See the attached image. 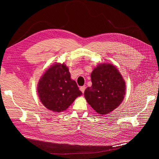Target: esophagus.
Masks as SVG:
<instances>
[{"label": "esophagus", "mask_w": 159, "mask_h": 159, "mask_svg": "<svg viewBox=\"0 0 159 159\" xmlns=\"http://www.w3.org/2000/svg\"><path fill=\"white\" fill-rule=\"evenodd\" d=\"M80 90L81 92H82L83 93H84V91H85V85H84V86H81V87H80Z\"/></svg>", "instance_id": "1"}]
</instances>
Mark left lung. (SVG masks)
<instances>
[{"label":"left lung","mask_w":159,"mask_h":159,"mask_svg":"<svg viewBox=\"0 0 159 159\" xmlns=\"http://www.w3.org/2000/svg\"><path fill=\"white\" fill-rule=\"evenodd\" d=\"M92 85L86 88L84 96L96 112L105 115L121 104L125 95V82L114 66L102 64L91 74Z\"/></svg>","instance_id":"1"}]
</instances>
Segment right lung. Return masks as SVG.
<instances>
[{
    "instance_id": "right-lung-1",
    "label": "right lung",
    "mask_w": 159,
    "mask_h": 159,
    "mask_svg": "<svg viewBox=\"0 0 159 159\" xmlns=\"http://www.w3.org/2000/svg\"><path fill=\"white\" fill-rule=\"evenodd\" d=\"M66 65L52 66L38 85V93L42 104L50 111L61 112L68 108L77 97L82 95Z\"/></svg>"
}]
</instances>
